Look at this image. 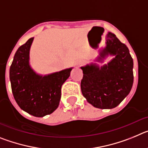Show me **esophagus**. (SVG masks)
I'll list each match as a JSON object with an SVG mask.
<instances>
[{"instance_id": "obj_1", "label": "esophagus", "mask_w": 148, "mask_h": 148, "mask_svg": "<svg viewBox=\"0 0 148 148\" xmlns=\"http://www.w3.org/2000/svg\"><path fill=\"white\" fill-rule=\"evenodd\" d=\"M75 64H76V66H79V64H80V63H76Z\"/></svg>"}]
</instances>
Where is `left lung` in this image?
Returning a JSON list of instances; mask_svg holds the SVG:
<instances>
[{
    "mask_svg": "<svg viewBox=\"0 0 148 148\" xmlns=\"http://www.w3.org/2000/svg\"><path fill=\"white\" fill-rule=\"evenodd\" d=\"M101 54L113 56L104 66H82L81 89L87 102L99 109H112L130 93L133 84V61L127 47L112 32L106 36V46ZM100 57L97 61H99Z\"/></svg>",
    "mask_w": 148,
    "mask_h": 148,
    "instance_id": "obj_1",
    "label": "left lung"
}]
</instances>
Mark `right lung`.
Here are the masks:
<instances>
[{
    "mask_svg": "<svg viewBox=\"0 0 148 148\" xmlns=\"http://www.w3.org/2000/svg\"><path fill=\"white\" fill-rule=\"evenodd\" d=\"M34 38L15 53L10 69L12 91L21 109L35 117L53 113L59 105L61 87L70 75L73 67L41 75L29 64V51Z\"/></svg>",
    "mask_w": 148,
    "mask_h": 148,
    "instance_id": "1",
    "label": "right lung"
}]
</instances>
